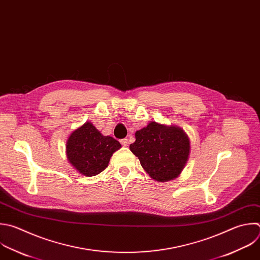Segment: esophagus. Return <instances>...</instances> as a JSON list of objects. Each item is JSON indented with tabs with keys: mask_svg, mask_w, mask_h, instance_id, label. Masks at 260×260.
Wrapping results in <instances>:
<instances>
[{
	"mask_svg": "<svg viewBox=\"0 0 260 260\" xmlns=\"http://www.w3.org/2000/svg\"><path fill=\"white\" fill-rule=\"evenodd\" d=\"M120 143H121V145H122L123 147L128 146V140H127V139H122V140L120 141Z\"/></svg>",
	"mask_w": 260,
	"mask_h": 260,
	"instance_id": "esophagus-1",
	"label": "esophagus"
}]
</instances>
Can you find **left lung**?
<instances>
[{
  "mask_svg": "<svg viewBox=\"0 0 260 260\" xmlns=\"http://www.w3.org/2000/svg\"><path fill=\"white\" fill-rule=\"evenodd\" d=\"M135 136L129 149L150 178L163 183L181 176L191 152L190 139L183 128L151 121Z\"/></svg>",
  "mask_w": 260,
  "mask_h": 260,
  "instance_id": "8db88e82",
  "label": "left lung"
}]
</instances>
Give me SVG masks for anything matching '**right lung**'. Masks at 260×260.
Instances as JSON below:
<instances>
[{
	"instance_id": "obj_1",
	"label": "right lung",
	"mask_w": 260,
	"mask_h": 260,
	"mask_svg": "<svg viewBox=\"0 0 260 260\" xmlns=\"http://www.w3.org/2000/svg\"><path fill=\"white\" fill-rule=\"evenodd\" d=\"M121 145L110 136H103L91 121L74 129L66 141V156L73 168L84 177L99 175L109 164Z\"/></svg>"
}]
</instances>
